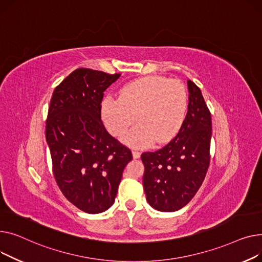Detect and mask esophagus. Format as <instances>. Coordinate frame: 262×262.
Returning a JSON list of instances; mask_svg holds the SVG:
<instances>
[{
    "label": "esophagus",
    "instance_id": "esophagus-1",
    "mask_svg": "<svg viewBox=\"0 0 262 262\" xmlns=\"http://www.w3.org/2000/svg\"><path fill=\"white\" fill-rule=\"evenodd\" d=\"M132 156H133V159L136 160L141 157V152L140 151H136V150H133L132 151Z\"/></svg>",
    "mask_w": 262,
    "mask_h": 262
}]
</instances>
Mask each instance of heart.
Instances as JSON below:
<instances>
[{
    "label": "heart",
    "mask_w": 262,
    "mask_h": 262,
    "mask_svg": "<svg viewBox=\"0 0 262 262\" xmlns=\"http://www.w3.org/2000/svg\"><path fill=\"white\" fill-rule=\"evenodd\" d=\"M188 106L187 91L181 82L161 76H148L128 82L118 99L101 102V118L112 135L120 136L136 119L138 125L122 136V142L144 148L156 141L169 143L180 131Z\"/></svg>",
    "instance_id": "obj_1"
}]
</instances>
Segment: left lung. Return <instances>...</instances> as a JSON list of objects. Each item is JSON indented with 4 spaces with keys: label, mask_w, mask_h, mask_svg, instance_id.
I'll use <instances>...</instances> for the list:
<instances>
[{
    "label": "left lung",
    "mask_w": 262,
    "mask_h": 262,
    "mask_svg": "<svg viewBox=\"0 0 262 262\" xmlns=\"http://www.w3.org/2000/svg\"><path fill=\"white\" fill-rule=\"evenodd\" d=\"M188 111L173 140L144 152L143 185L150 206L165 212L187 205L201 187L209 166L211 116L200 90L187 80Z\"/></svg>",
    "instance_id": "obj_1"
}]
</instances>
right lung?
Returning <instances> with one entry per match:
<instances>
[{
    "label": "right lung",
    "mask_w": 262,
    "mask_h": 262,
    "mask_svg": "<svg viewBox=\"0 0 262 262\" xmlns=\"http://www.w3.org/2000/svg\"><path fill=\"white\" fill-rule=\"evenodd\" d=\"M120 74L77 69L54 91L45 137L53 172L69 201L88 213L110 208L131 151L105 130L103 92Z\"/></svg>",
    "instance_id": "add662e5"
}]
</instances>
